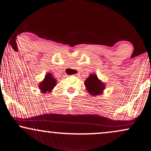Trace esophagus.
Masks as SVG:
<instances>
[{
	"mask_svg": "<svg viewBox=\"0 0 151 151\" xmlns=\"http://www.w3.org/2000/svg\"><path fill=\"white\" fill-rule=\"evenodd\" d=\"M79 75V73L78 72H76L75 74H72V76H74V77H78V76Z\"/></svg>",
	"mask_w": 151,
	"mask_h": 151,
	"instance_id": "34e87169",
	"label": "esophagus"
}]
</instances>
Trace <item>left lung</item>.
Returning <instances> with one entry per match:
<instances>
[{
	"instance_id": "left-lung-1",
	"label": "left lung",
	"mask_w": 151,
	"mask_h": 151,
	"mask_svg": "<svg viewBox=\"0 0 151 151\" xmlns=\"http://www.w3.org/2000/svg\"><path fill=\"white\" fill-rule=\"evenodd\" d=\"M86 88L89 94L96 96L102 94L103 91L105 88L104 83L100 81L96 74H90L84 82Z\"/></svg>"
}]
</instances>
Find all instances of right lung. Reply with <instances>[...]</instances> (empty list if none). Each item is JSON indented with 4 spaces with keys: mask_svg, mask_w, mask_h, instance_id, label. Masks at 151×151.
Masks as SVG:
<instances>
[{
    "mask_svg": "<svg viewBox=\"0 0 151 151\" xmlns=\"http://www.w3.org/2000/svg\"><path fill=\"white\" fill-rule=\"evenodd\" d=\"M56 84V79L53 77L51 73H47L43 81L39 83V88L40 89L41 93H49L52 91Z\"/></svg>",
    "mask_w": 151,
    "mask_h": 151,
    "instance_id": "add662e5",
    "label": "right lung"
}]
</instances>
